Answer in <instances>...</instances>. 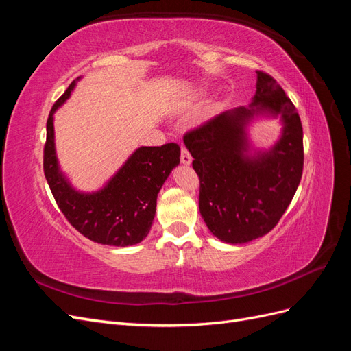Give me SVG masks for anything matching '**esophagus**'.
Wrapping results in <instances>:
<instances>
[{"label": "esophagus", "instance_id": "1", "mask_svg": "<svg viewBox=\"0 0 351 351\" xmlns=\"http://www.w3.org/2000/svg\"><path fill=\"white\" fill-rule=\"evenodd\" d=\"M180 159H182V164L183 165H190V164H192V161H193L192 155L189 154V151L186 149V147H182V156H180Z\"/></svg>", "mask_w": 351, "mask_h": 351}]
</instances>
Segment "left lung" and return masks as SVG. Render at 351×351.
<instances>
[{
    "instance_id": "obj_1",
    "label": "left lung",
    "mask_w": 351,
    "mask_h": 351,
    "mask_svg": "<svg viewBox=\"0 0 351 351\" xmlns=\"http://www.w3.org/2000/svg\"><path fill=\"white\" fill-rule=\"evenodd\" d=\"M256 73V93L247 107L221 112L184 136L200 180V215L228 244L259 239L277 226L303 173L300 117L280 84ZM258 118L282 124L279 141L268 150L250 141L248 127Z\"/></svg>"
}]
</instances>
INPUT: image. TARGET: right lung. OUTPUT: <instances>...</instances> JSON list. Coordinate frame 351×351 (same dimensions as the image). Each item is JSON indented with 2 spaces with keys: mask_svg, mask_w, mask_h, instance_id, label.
<instances>
[{
  "mask_svg": "<svg viewBox=\"0 0 351 351\" xmlns=\"http://www.w3.org/2000/svg\"><path fill=\"white\" fill-rule=\"evenodd\" d=\"M80 80H73L54 104L47 121L44 173L58 208L86 239L125 247L141 243L152 227L159 190L180 164V146H141L112 177L95 192H82L61 171L56 152L54 114Z\"/></svg>",
  "mask_w": 351,
  "mask_h": 351,
  "instance_id": "1",
  "label": "right lung"
}]
</instances>
